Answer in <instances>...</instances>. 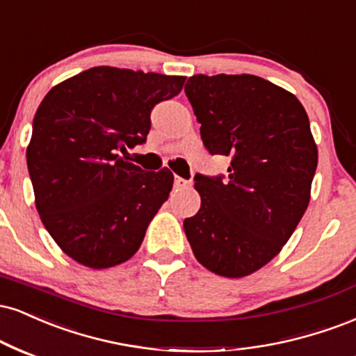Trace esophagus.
I'll return each mask as SVG.
<instances>
[{
    "label": "esophagus",
    "instance_id": "34e87169",
    "mask_svg": "<svg viewBox=\"0 0 356 356\" xmlns=\"http://www.w3.org/2000/svg\"><path fill=\"white\" fill-rule=\"evenodd\" d=\"M174 187H175V189H177V191L187 189V187H191V182L186 181V179L179 177V175H175V179H174Z\"/></svg>",
    "mask_w": 356,
    "mask_h": 356
}]
</instances>
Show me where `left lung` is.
I'll return each instance as SVG.
<instances>
[{
  "label": "left lung",
  "instance_id": "obj_1",
  "mask_svg": "<svg viewBox=\"0 0 356 356\" xmlns=\"http://www.w3.org/2000/svg\"><path fill=\"white\" fill-rule=\"evenodd\" d=\"M200 137L230 157L229 177L195 175L200 209L184 220L199 264L250 275L278 255L310 202L318 151L300 101L254 74H195L186 84Z\"/></svg>",
  "mask_w": 356,
  "mask_h": 356
}]
</instances>
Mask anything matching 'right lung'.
<instances>
[{
  "mask_svg": "<svg viewBox=\"0 0 356 356\" xmlns=\"http://www.w3.org/2000/svg\"><path fill=\"white\" fill-rule=\"evenodd\" d=\"M184 83V76L97 66L41 101L26 149L34 202L54 242L78 264L109 268L139 250L174 175L167 167L145 172L119 151L144 143L152 108Z\"/></svg>",
  "mask_w": 356,
  "mask_h": 356,
  "instance_id": "obj_1",
  "label": "right lung"
}]
</instances>
